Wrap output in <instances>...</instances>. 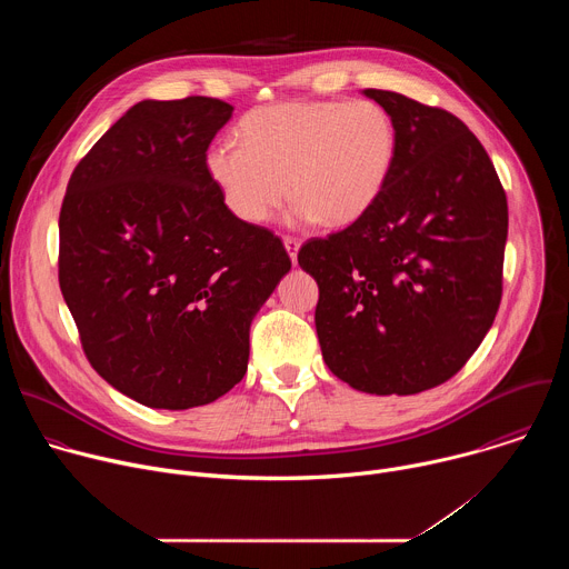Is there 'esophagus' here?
Masks as SVG:
<instances>
[{
	"mask_svg": "<svg viewBox=\"0 0 569 569\" xmlns=\"http://www.w3.org/2000/svg\"><path fill=\"white\" fill-rule=\"evenodd\" d=\"M283 248H286V252H288L290 261H292V263H297V254H299V240H297V238H290V236H286V238H283Z\"/></svg>",
	"mask_w": 569,
	"mask_h": 569,
	"instance_id": "34e87169",
	"label": "esophagus"
}]
</instances>
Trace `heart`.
Here are the masks:
<instances>
[{
  "mask_svg": "<svg viewBox=\"0 0 569 569\" xmlns=\"http://www.w3.org/2000/svg\"><path fill=\"white\" fill-rule=\"evenodd\" d=\"M240 143L207 150V173L227 209L263 224L288 200L290 222L345 227L380 198L396 157V126L373 101H290L252 110Z\"/></svg>",
  "mask_w": 569,
  "mask_h": 569,
  "instance_id": "obj_1",
  "label": "heart"
}]
</instances>
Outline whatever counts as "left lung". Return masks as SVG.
<instances>
[{"label":"left lung","instance_id":"8db88e82","mask_svg":"<svg viewBox=\"0 0 569 569\" xmlns=\"http://www.w3.org/2000/svg\"><path fill=\"white\" fill-rule=\"evenodd\" d=\"M396 126L376 204L312 238L299 266L319 288L323 362L358 391L410 396L452 378L493 327L509 229L493 161L455 114L365 90Z\"/></svg>","mask_w":569,"mask_h":569}]
</instances>
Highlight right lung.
Listing matches in <instances>:
<instances>
[{"label":"right lung","instance_id":"obj_1","mask_svg":"<svg viewBox=\"0 0 569 569\" xmlns=\"http://www.w3.org/2000/svg\"><path fill=\"white\" fill-rule=\"evenodd\" d=\"M231 112L207 97L141 101L67 184L62 297L90 365L146 408H198L240 382L252 319L290 270L283 242L238 220L207 173Z\"/></svg>","mask_w":569,"mask_h":569}]
</instances>
